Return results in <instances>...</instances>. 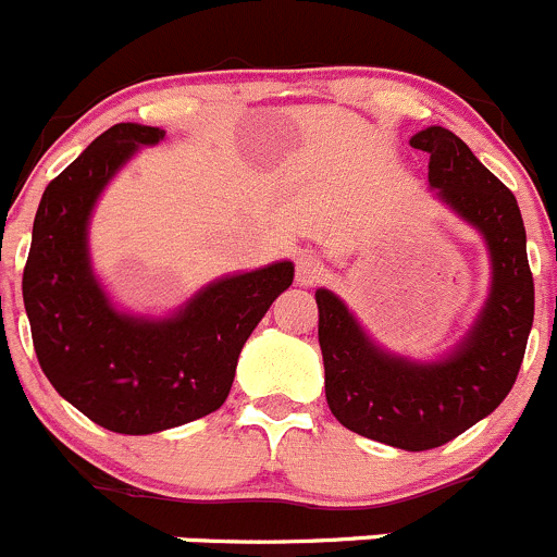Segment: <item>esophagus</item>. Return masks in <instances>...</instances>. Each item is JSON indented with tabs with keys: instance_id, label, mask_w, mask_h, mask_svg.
Listing matches in <instances>:
<instances>
[{
	"instance_id": "34e87169",
	"label": "esophagus",
	"mask_w": 557,
	"mask_h": 557,
	"mask_svg": "<svg viewBox=\"0 0 557 557\" xmlns=\"http://www.w3.org/2000/svg\"><path fill=\"white\" fill-rule=\"evenodd\" d=\"M322 276H324V265L317 255H311V251H302V255H297V262H295L297 284L313 286L322 281Z\"/></svg>"
}]
</instances>
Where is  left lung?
Instances as JSON below:
<instances>
[{
	"instance_id": "1",
	"label": "left lung",
	"mask_w": 557,
	"mask_h": 557,
	"mask_svg": "<svg viewBox=\"0 0 557 557\" xmlns=\"http://www.w3.org/2000/svg\"><path fill=\"white\" fill-rule=\"evenodd\" d=\"M411 146L431 153L428 181L438 200L482 233L493 265L490 297L468 335L436 362L379 349L349 308L317 289L324 395L335 420L406 453L442 447L495 411L509 395L533 324V276L515 195L444 126Z\"/></svg>"
}]
</instances>
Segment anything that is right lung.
Wrapping results in <instances>:
<instances>
[{
	"label": "right lung",
	"instance_id": "obj_1",
	"mask_svg": "<svg viewBox=\"0 0 557 557\" xmlns=\"http://www.w3.org/2000/svg\"><path fill=\"white\" fill-rule=\"evenodd\" d=\"M159 126L115 124L42 191L24 306L48 382L91 422L126 436L168 431L227 400L251 330L292 284V262L202 286L168 319L121 313L91 273L89 219L108 181Z\"/></svg>",
	"mask_w": 557,
	"mask_h": 557
}]
</instances>
